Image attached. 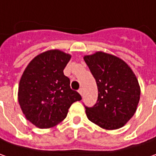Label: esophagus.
<instances>
[{
  "instance_id": "obj_1",
  "label": "esophagus",
  "mask_w": 156,
  "mask_h": 156,
  "mask_svg": "<svg viewBox=\"0 0 156 156\" xmlns=\"http://www.w3.org/2000/svg\"><path fill=\"white\" fill-rule=\"evenodd\" d=\"M78 92H79V94L81 95V96H83V89L80 88L78 90Z\"/></svg>"
}]
</instances>
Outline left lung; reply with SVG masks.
Wrapping results in <instances>:
<instances>
[{
	"instance_id": "left-lung-1",
	"label": "left lung",
	"mask_w": 156,
	"mask_h": 156,
	"mask_svg": "<svg viewBox=\"0 0 156 156\" xmlns=\"http://www.w3.org/2000/svg\"><path fill=\"white\" fill-rule=\"evenodd\" d=\"M83 59L96 79L98 97L92 107L85 106L88 119L105 129L125 125L136 113L141 90L131 68L117 57L97 51Z\"/></svg>"
}]
</instances>
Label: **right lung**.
<instances>
[{"label":"right lung","mask_w":156,"mask_h":156,"mask_svg":"<svg viewBox=\"0 0 156 156\" xmlns=\"http://www.w3.org/2000/svg\"><path fill=\"white\" fill-rule=\"evenodd\" d=\"M71 55L59 50H49L28 64L20 80L18 101L26 118L41 129L62 122L74 102L82 99L70 87L64 69Z\"/></svg>","instance_id":"1"}]
</instances>
